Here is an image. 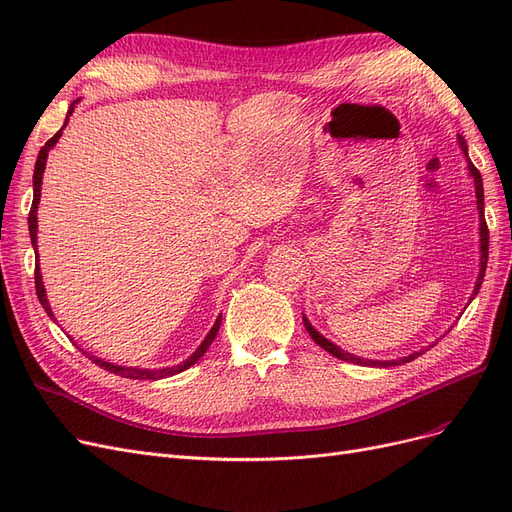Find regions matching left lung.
Returning a JSON list of instances; mask_svg holds the SVG:
<instances>
[{
  "label": "left lung",
  "mask_w": 512,
  "mask_h": 512,
  "mask_svg": "<svg viewBox=\"0 0 512 512\" xmlns=\"http://www.w3.org/2000/svg\"><path fill=\"white\" fill-rule=\"evenodd\" d=\"M457 141H459V147H461V153H463V158H466V162H468V173H470V177H472V181H474V190H476V209H478V235H480V269H478V277H476V284H474V290H472V297H470V301L468 303H472V299L476 297L478 294V290H480V284H483V277H485V269H487V258H489V230H487V222H485V192H483V177H480V173L476 170V166L472 164V160H470V156H468V145H466V138L463 136H457ZM303 324H305V329H307V333L312 335V339L314 342L320 346V348H324L327 350L329 354H333V356H337V359H342V361H348V363H356V365H367V367H393V365H404V363H410V361H414L416 356H421L427 348H423V350H418V352H412V354H408V356H401V359H393V361H374V359H363V356H356V354H352V352H346V350H342L339 346H335L331 339H327L324 337L322 333H318L314 327H312V322H309L305 316H303ZM431 346H436V342H433ZM429 346V348H431Z\"/></svg>",
  "instance_id": "obj_1"
}]
</instances>
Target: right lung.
<instances>
[{
    "label": "right lung",
    "mask_w": 512,
    "mask_h": 512,
    "mask_svg": "<svg viewBox=\"0 0 512 512\" xmlns=\"http://www.w3.org/2000/svg\"><path fill=\"white\" fill-rule=\"evenodd\" d=\"M79 104V100H74L72 104H70V108H68V115H66V121H64V128L68 126V119H70V115L74 113V106ZM64 128H61L51 141H46V145L40 149V153H38V160H36V168H34V203H32V211H29V218H27V222H29V237H32V245H34V250H36V258H38V203H40V190H42V175H44V168H46V158H49V151L57 145V141H59V136H61V132H64ZM36 294H38V301L42 303V307H44V312L51 316V320H55V314H53V309H51V305H49V299H46V288H44V282H42V273H40V267H36ZM57 322V320H55ZM220 324H222V314L218 316V320H215V324L211 327V331L205 335V339H203V344H200L194 352H192V356H188V359H185L183 363H179V365H173V367H162V369H141V367H126V365H115V363H108V361H104V359H98V356H94V354H89V352H85L83 348V354H87L91 361H94L96 365H100L102 369H106V371H111V374H117V376H121V378H132V380H160V378H168V376H175V374H181V371H185L188 367H192L200 356H205V352L209 350V346L213 344V339H215V335H218V331H220Z\"/></svg>",
    "instance_id": "add662e5"
}]
</instances>
